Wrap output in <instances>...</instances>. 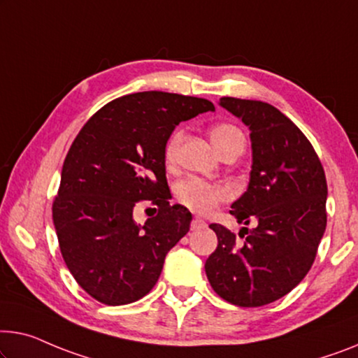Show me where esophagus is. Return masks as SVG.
<instances>
[{"mask_svg":"<svg viewBox=\"0 0 358 358\" xmlns=\"http://www.w3.org/2000/svg\"><path fill=\"white\" fill-rule=\"evenodd\" d=\"M202 227H206V222L201 220V218H194V220L191 222V230H197V228Z\"/></svg>","mask_w":358,"mask_h":358,"instance_id":"34e87169","label":"esophagus"}]
</instances>
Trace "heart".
Segmentation results:
<instances>
[{"mask_svg":"<svg viewBox=\"0 0 358 358\" xmlns=\"http://www.w3.org/2000/svg\"><path fill=\"white\" fill-rule=\"evenodd\" d=\"M181 136H183V133L177 130L169 136L167 143H165L164 157L167 164H173ZM210 140L217 151L222 154L231 146L238 145V143H244V136L234 125L218 124L210 128ZM175 196H177V201L180 204L185 206L186 209L204 215V213H209L213 207L220 204L222 201H225L228 193L225 188H222V186L207 183V181L201 178L191 177L180 181L177 188H175Z\"/></svg>","mask_w":358,"mask_h":358,"instance_id":"1","label":"heart"}]
</instances>
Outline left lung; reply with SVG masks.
Segmentation results:
<instances>
[{
    "mask_svg": "<svg viewBox=\"0 0 358 358\" xmlns=\"http://www.w3.org/2000/svg\"><path fill=\"white\" fill-rule=\"evenodd\" d=\"M218 104L250 131L249 185L230 213L255 227H243L246 241L236 244L230 230L212 223L218 244L204 268L222 299L260 307L286 296L310 270L327 228V178L310 141L275 106L238 98Z\"/></svg>",
    "mask_w": 358,
    "mask_h": 358,
    "instance_id": "obj_1",
    "label": "left lung"
}]
</instances>
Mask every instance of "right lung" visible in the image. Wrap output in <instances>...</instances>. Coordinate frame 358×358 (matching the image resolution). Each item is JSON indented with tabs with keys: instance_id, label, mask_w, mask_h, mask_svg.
Instances as JSON below:
<instances>
[{
	"instance_id": "add662e5",
	"label": "right lung",
	"mask_w": 358,
	"mask_h": 358,
	"mask_svg": "<svg viewBox=\"0 0 358 358\" xmlns=\"http://www.w3.org/2000/svg\"><path fill=\"white\" fill-rule=\"evenodd\" d=\"M213 112L210 101L143 92L110 101L83 125L62 165L52 222L67 268L108 306L146 296L165 255L189 231L191 212L170 206L164 149L180 122ZM159 212L140 226L136 201Z\"/></svg>"
}]
</instances>
